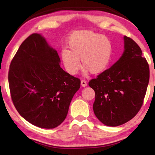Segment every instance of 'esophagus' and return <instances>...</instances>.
Wrapping results in <instances>:
<instances>
[{"instance_id": "obj_1", "label": "esophagus", "mask_w": 155, "mask_h": 155, "mask_svg": "<svg viewBox=\"0 0 155 155\" xmlns=\"http://www.w3.org/2000/svg\"><path fill=\"white\" fill-rule=\"evenodd\" d=\"M81 85H82L83 87H86V86H87V82H86L85 80H81Z\"/></svg>"}]
</instances>
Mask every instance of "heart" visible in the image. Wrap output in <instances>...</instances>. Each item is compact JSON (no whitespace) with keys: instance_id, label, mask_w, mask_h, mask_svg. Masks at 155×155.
<instances>
[{"instance_id":"1","label":"heart","mask_w":155,"mask_h":155,"mask_svg":"<svg viewBox=\"0 0 155 155\" xmlns=\"http://www.w3.org/2000/svg\"><path fill=\"white\" fill-rule=\"evenodd\" d=\"M68 49L61 52L65 69L70 74H77L81 67L85 72L96 74L109 66L112 54V44L107 37L92 31H74L67 42Z\"/></svg>"}]
</instances>
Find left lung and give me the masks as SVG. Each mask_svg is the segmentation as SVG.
I'll list each match as a JSON object with an SVG mask.
<instances>
[{
  "label": "left lung",
  "instance_id": "8db88e82",
  "mask_svg": "<svg viewBox=\"0 0 155 155\" xmlns=\"http://www.w3.org/2000/svg\"><path fill=\"white\" fill-rule=\"evenodd\" d=\"M122 57L89 85L95 91L94 112L100 121L117 127L129 121L140 111L148 87L150 69L137 44L124 37Z\"/></svg>",
  "mask_w": 155,
  "mask_h": 155
}]
</instances>
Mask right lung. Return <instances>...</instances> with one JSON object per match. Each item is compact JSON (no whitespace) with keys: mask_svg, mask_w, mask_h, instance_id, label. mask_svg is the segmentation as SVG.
I'll return each mask as SVG.
<instances>
[{"mask_svg":"<svg viewBox=\"0 0 155 155\" xmlns=\"http://www.w3.org/2000/svg\"><path fill=\"white\" fill-rule=\"evenodd\" d=\"M57 51L33 33L21 44L10 64L8 80L13 103L36 127L54 128L64 121L81 80L60 67Z\"/></svg>","mask_w":155,"mask_h":155,"instance_id":"add662e5","label":"right lung"}]
</instances>
